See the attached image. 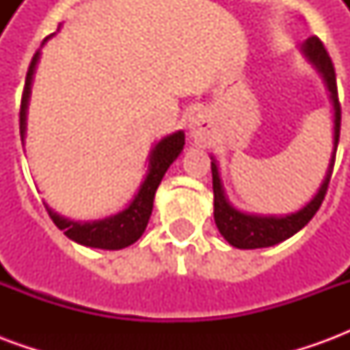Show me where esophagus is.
Here are the masks:
<instances>
[{
    "instance_id": "obj_1",
    "label": "esophagus",
    "mask_w": 350,
    "mask_h": 350,
    "mask_svg": "<svg viewBox=\"0 0 350 350\" xmlns=\"http://www.w3.org/2000/svg\"><path fill=\"white\" fill-rule=\"evenodd\" d=\"M187 129H189L191 138H193L195 142H200V144H202V142H206L208 138L212 137V120H210V116L204 114V112H198L197 116L191 118Z\"/></svg>"
}]
</instances>
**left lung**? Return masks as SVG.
<instances>
[{
  "label": "left lung",
  "mask_w": 350,
  "mask_h": 350,
  "mask_svg": "<svg viewBox=\"0 0 350 350\" xmlns=\"http://www.w3.org/2000/svg\"><path fill=\"white\" fill-rule=\"evenodd\" d=\"M301 56L306 57L313 69H315L324 80V86L330 93V103L334 108V148H332L330 163L326 168V174L317 189L315 197L308 204L300 208L298 212L286 213V215H257V213L240 212L238 208L228 202L227 193L223 189L219 167L217 161L212 157V178H213V219L219 228L221 236L227 240L232 247L238 250H258V247H271L275 243L285 242L286 238L294 236L298 230L308 225L317 210L321 208L330 183L332 168L336 161V150L339 142V125H341V107L338 100V84H336V71L319 37H309L301 44Z\"/></svg>",
  "instance_id": "obj_1"
}]
</instances>
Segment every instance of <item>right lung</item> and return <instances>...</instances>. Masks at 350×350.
<instances>
[{"instance_id":"right-lung-1","label":"right lung","mask_w":350,"mask_h":350,"mask_svg":"<svg viewBox=\"0 0 350 350\" xmlns=\"http://www.w3.org/2000/svg\"><path fill=\"white\" fill-rule=\"evenodd\" d=\"M50 37H46V39H50ZM39 57H41V52H37L33 59H31V65L27 69L26 86H24V93H22V107H20V137H22V144H24V138H26L27 107H29L31 84H33V75L35 69H37V64H39ZM183 144H185L183 131H176V133L167 135L165 138H161L159 142L153 144V148L150 150V155H148V172H146L140 187H138L137 195L125 210L118 212L116 215H110V217H105V219L72 221L59 215V213L46 206L54 225L59 230H64V234L69 240L80 243V245H86V247L110 251L129 247L131 243H135L140 236L144 234L150 215H152L155 191L159 187L161 180H163L168 167L182 153Z\"/></svg>"}]
</instances>
